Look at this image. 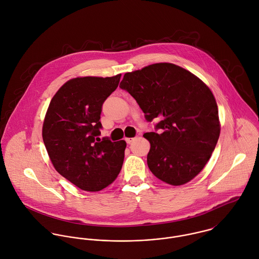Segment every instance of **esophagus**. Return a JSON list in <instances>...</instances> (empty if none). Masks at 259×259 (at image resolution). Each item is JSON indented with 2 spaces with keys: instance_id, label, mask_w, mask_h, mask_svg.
I'll return each mask as SVG.
<instances>
[{
  "instance_id": "34e87169",
  "label": "esophagus",
  "mask_w": 259,
  "mask_h": 259,
  "mask_svg": "<svg viewBox=\"0 0 259 259\" xmlns=\"http://www.w3.org/2000/svg\"><path fill=\"white\" fill-rule=\"evenodd\" d=\"M134 140H135V138H125V142H126L127 144H131Z\"/></svg>"
}]
</instances>
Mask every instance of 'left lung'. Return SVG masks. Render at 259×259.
Wrapping results in <instances>:
<instances>
[{
	"label": "left lung",
	"instance_id": "8db88e82",
	"mask_svg": "<svg viewBox=\"0 0 259 259\" xmlns=\"http://www.w3.org/2000/svg\"><path fill=\"white\" fill-rule=\"evenodd\" d=\"M119 88L137 101L148 121L159 119L148 165L158 180L183 185L205 166L218 144L221 121L215 98L195 74L170 63L152 64L125 73Z\"/></svg>",
	"mask_w": 259,
	"mask_h": 259
}]
</instances>
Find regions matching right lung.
<instances>
[{
	"label": "right lung",
	"instance_id": "1",
	"mask_svg": "<svg viewBox=\"0 0 259 259\" xmlns=\"http://www.w3.org/2000/svg\"><path fill=\"white\" fill-rule=\"evenodd\" d=\"M120 75L69 79L45 115L42 141L55 169L85 191L112 184L122 166L126 143L98 138L103 103L117 88Z\"/></svg>",
	"mask_w": 259,
	"mask_h": 259
}]
</instances>
